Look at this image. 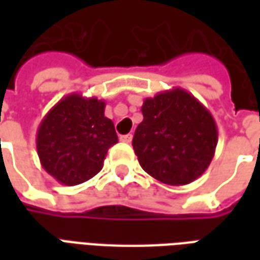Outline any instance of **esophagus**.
Here are the masks:
<instances>
[{
    "label": "esophagus",
    "instance_id": "obj_1",
    "mask_svg": "<svg viewBox=\"0 0 260 260\" xmlns=\"http://www.w3.org/2000/svg\"><path fill=\"white\" fill-rule=\"evenodd\" d=\"M119 141L124 142V143H131L132 142V134H126V135L119 136Z\"/></svg>",
    "mask_w": 260,
    "mask_h": 260
}]
</instances>
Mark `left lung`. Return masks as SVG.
Segmentation results:
<instances>
[{
	"label": "left lung",
	"mask_w": 260,
	"mask_h": 260,
	"mask_svg": "<svg viewBox=\"0 0 260 260\" xmlns=\"http://www.w3.org/2000/svg\"><path fill=\"white\" fill-rule=\"evenodd\" d=\"M132 146L141 167L163 184L180 186L198 180L212 163L217 125L210 111L181 87L147 97Z\"/></svg>",
	"instance_id": "obj_1"
}]
</instances>
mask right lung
<instances>
[{
  "label": "right lung",
  "mask_w": 260,
  "mask_h": 260,
  "mask_svg": "<svg viewBox=\"0 0 260 260\" xmlns=\"http://www.w3.org/2000/svg\"><path fill=\"white\" fill-rule=\"evenodd\" d=\"M106 102L72 93L61 99L39 125L37 154L43 169L62 185H78L103 169L110 147L118 142Z\"/></svg>",
  "instance_id": "1"
}]
</instances>
